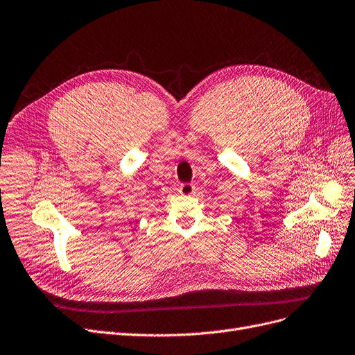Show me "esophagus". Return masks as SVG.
Segmentation results:
<instances>
[{"mask_svg": "<svg viewBox=\"0 0 355 355\" xmlns=\"http://www.w3.org/2000/svg\"><path fill=\"white\" fill-rule=\"evenodd\" d=\"M194 191H196V187L190 184V182H184V184L180 186V194L182 196H191L194 194Z\"/></svg>", "mask_w": 355, "mask_h": 355, "instance_id": "esophagus-1", "label": "esophagus"}]
</instances>
